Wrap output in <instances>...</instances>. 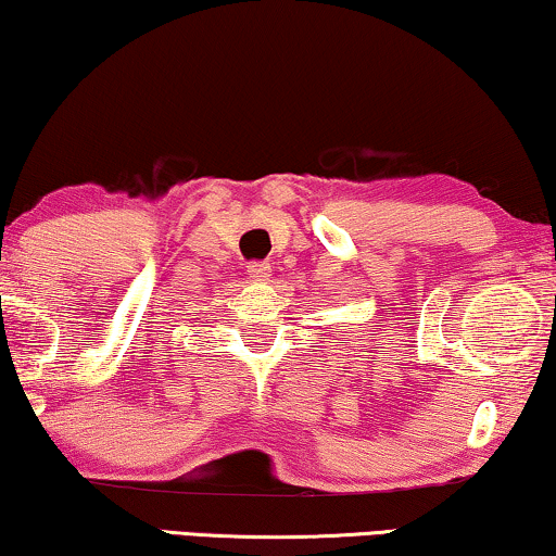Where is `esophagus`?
I'll use <instances>...</instances> for the list:
<instances>
[{
  "label": "esophagus",
  "instance_id": "34e87169",
  "mask_svg": "<svg viewBox=\"0 0 556 556\" xmlns=\"http://www.w3.org/2000/svg\"><path fill=\"white\" fill-rule=\"evenodd\" d=\"M247 271H250V277H254V279H267L271 267H269V262H250Z\"/></svg>",
  "mask_w": 556,
  "mask_h": 556
}]
</instances>
